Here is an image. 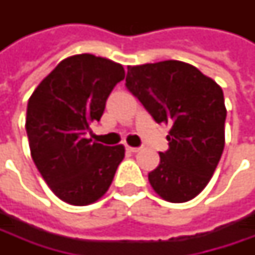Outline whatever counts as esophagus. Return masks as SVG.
<instances>
[{"instance_id": "34e87169", "label": "esophagus", "mask_w": 255, "mask_h": 255, "mask_svg": "<svg viewBox=\"0 0 255 255\" xmlns=\"http://www.w3.org/2000/svg\"><path fill=\"white\" fill-rule=\"evenodd\" d=\"M128 150H129V152H132V153H137V152H140V150H142V147H130V146H128Z\"/></svg>"}]
</instances>
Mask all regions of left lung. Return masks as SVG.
<instances>
[{"instance_id": "obj_1", "label": "left lung", "mask_w": 255, "mask_h": 255, "mask_svg": "<svg viewBox=\"0 0 255 255\" xmlns=\"http://www.w3.org/2000/svg\"><path fill=\"white\" fill-rule=\"evenodd\" d=\"M126 88L157 123L170 125L169 149L149 173L153 190L170 203L194 199L220 162L227 111L223 89L181 61L128 66Z\"/></svg>"}]
</instances>
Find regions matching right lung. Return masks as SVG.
I'll list each match as a JSON object with an SVG mask.
<instances>
[{"instance_id": "right-lung-1", "label": "right lung", "mask_w": 255, "mask_h": 255, "mask_svg": "<svg viewBox=\"0 0 255 255\" xmlns=\"http://www.w3.org/2000/svg\"><path fill=\"white\" fill-rule=\"evenodd\" d=\"M123 78L121 64L74 55L59 62L28 101L25 129L32 160L51 190L69 204L101 199L125 157L122 144L111 147L85 137Z\"/></svg>"}]
</instances>
